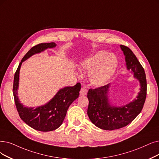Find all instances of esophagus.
Segmentation results:
<instances>
[{"label": "esophagus", "instance_id": "1", "mask_svg": "<svg viewBox=\"0 0 159 159\" xmlns=\"http://www.w3.org/2000/svg\"><path fill=\"white\" fill-rule=\"evenodd\" d=\"M87 93V89L85 87L81 88V89L80 91V95L81 96H84V95H86Z\"/></svg>", "mask_w": 159, "mask_h": 159}]
</instances>
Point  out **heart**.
<instances>
[{"mask_svg":"<svg viewBox=\"0 0 159 159\" xmlns=\"http://www.w3.org/2000/svg\"><path fill=\"white\" fill-rule=\"evenodd\" d=\"M80 66L84 70L89 71V79L93 85L102 86L116 73L117 60L114 55L101 50L82 61Z\"/></svg>","mask_w":159,"mask_h":159,"instance_id":"1","label":"heart"}]
</instances>
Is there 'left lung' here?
Instances as JSON below:
<instances>
[{
    "mask_svg": "<svg viewBox=\"0 0 159 159\" xmlns=\"http://www.w3.org/2000/svg\"><path fill=\"white\" fill-rule=\"evenodd\" d=\"M120 47L125 57L127 70L133 72L134 78L139 82L140 88L136 98L121 106L110 103V84L89 90L87 115L95 126L103 130L119 129L130 123L142 110L147 94V81L143 68L128 47L123 45Z\"/></svg>",
    "mask_w": 159,
    "mask_h": 159,
    "instance_id": "left-lung-1",
    "label": "left lung"
}]
</instances>
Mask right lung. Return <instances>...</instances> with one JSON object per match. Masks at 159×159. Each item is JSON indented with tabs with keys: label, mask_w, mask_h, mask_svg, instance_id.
<instances>
[{
	"label": "right lung",
	"mask_w": 159,
	"mask_h": 159,
	"mask_svg": "<svg viewBox=\"0 0 159 159\" xmlns=\"http://www.w3.org/2000/svg\"><path fill=\"white\" fill-rule=\"evenodd\" d=\"M56 46L54 42L42 43L32 48L23 57L14 75L13 93L19 116L27 125L39 131L49 132L58 129L65 119L69 106L79 97L81 89L80 83L73 87L62 88L48 102L35 107H26L21 103L17 96V90L22 63L33 55Z\"/></svg>",
	"instance_id": "right-lung-1"
}]
</instances>
